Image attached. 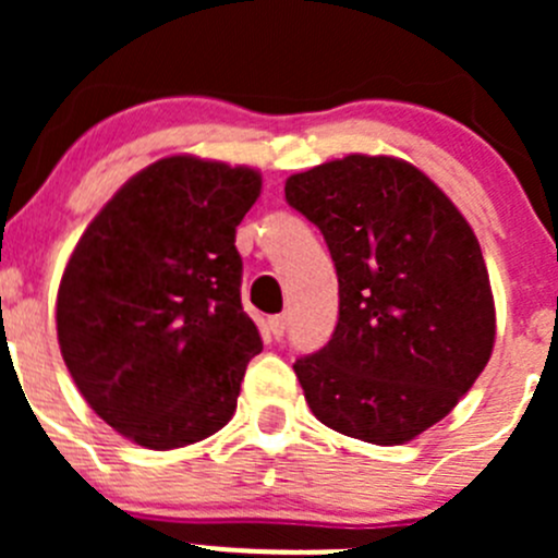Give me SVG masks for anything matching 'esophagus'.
Wrapping results in <instances>:
<instances>
[{
    "label": "esophagus",
    "instance_id": "34e87169",
    "mask_svg": "<svg viewBox=\"0 0 558 558\" xmlns=\"http://www.w3.org/2000/svg\"><path fill=\"white\" fill-rule=\"evenodd\" d=\"M267 326H269V331H272V337H283L286 335V326H289V318H286V315H269V320H267Z\"/></svg>",
    "mask_w": 558,
    "mask_h": 558
}]
</instances>
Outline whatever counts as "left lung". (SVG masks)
Instances as JSON below:
<instances>
[{"label":"left lung","mask_w":558,"mask_h":558,"mask_svg":"<svg viewBox=\"0 0 558 558\" xmlns=\"http://www.w3.org/2000/svg\"><path fill=\"white\" fill-rule=\"evenodd\" d=\"M340 283V318L294 362L313 415L340 435L402 446L456 408L492 359L486 262L456 205L413 165L353 154L286 180Z\"/></svg>","instance_id":"left-lung-1"}]
</instances>
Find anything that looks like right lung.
Masks as SVG:
<instances>
[{
    "mask_svg": "<svg viewBox=\"0 0 558 558\" xmlns=\"http://www.w3.org/2000/svg\"><path fill=\"white\" fill-rule=\"evenodd\" d=\"M262 174L196 156L145 167L88 223L56 300L61 356L94 413L170 451L229 424L262 337L240 300V221Z\"/></svg>",
    "mask_w": 558,
    "mask_h": 558,
    "instance_id": "obj_1",
    "label": "right lung"
}]
</instances>
